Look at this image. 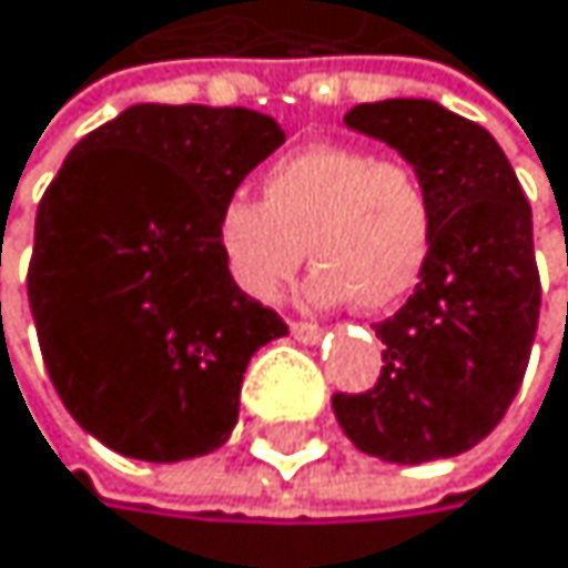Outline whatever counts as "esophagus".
<instances>
[{
  "label": "esophagus",
  "mask_w": 568,
  "mask_h": 568,
  "mask_svg": "<svg viewBox=\"0 0 568 568\" xmlns=\"http://www.w3.org/2000/svg\"><path fill=\"white\" fill-rule=\"evenodd\" d=\"M290 331H293L296 341H303V345H313V341H321V334H324L321 324H310V321H293Z\"/></svg>",
  "instance_id": "34e87169"
}]
</instances>
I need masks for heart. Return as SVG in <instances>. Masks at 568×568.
<instances>
[{
	"instance_id": "obj_1",
	"label": "heart",
	"mask_w": 568,
	"mask_h": 568,
	"mask_svg": "<svg viewBox=\"0 0 568 568\" xmlns=\"http://www.w3.org/2000/svg\"><path fill=\"white\" fill-rule=\"evenodd\" d=\"M435 241V203L424 175L399 158L355 144H310L278 158L262 179V203L220 206L213 244L231 282L272 303L300 272L306 247L313 303L379 313L407 296Z\"/></svg>"
}]
</instances>
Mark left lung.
Returning a JSON list of instances; mask_svg holds the SVG:
<instances>
[{
  "label": "left lung",
  "instance_id": "8db88e82",
  "mask_svg": "<svg viewBox=\"0 0 568 568\" xmlns=\"http://www.w3.org/2000/svg\"><path fill=\"white\" fill-rule=\"evenodd\" d=\"M345 123L424 175L435 241L414 296L376 324L386 345L376 386L334 393V417L355 448L399 466L462 455L504 420L531 358L541 310L531 206L489 130L438 102H362Z\"/></svg>",
  "mask_w": 568,
  "mask_h": 568
}]
</instances>
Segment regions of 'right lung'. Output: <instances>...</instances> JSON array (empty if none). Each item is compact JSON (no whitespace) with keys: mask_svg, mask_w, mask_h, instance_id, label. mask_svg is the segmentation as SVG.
<instances>
[{"mask_svg":"<svg viewBox=\"0 0 568 568\" xmlns=\"http://www.w3.org/2000/svg\"><path fill=\"white\" fill-rule=\"evenodd\" d=\"M282 141L255 110L141 102L43 192L27 272L40 355L106 448L182 462L231 438L244 368L286 324L231 282L213 223Z\"/></svg>","mask_w":568,"mask_h":568,"instance_id":"right-lung-1","label":"right lung"}]
</instances>
